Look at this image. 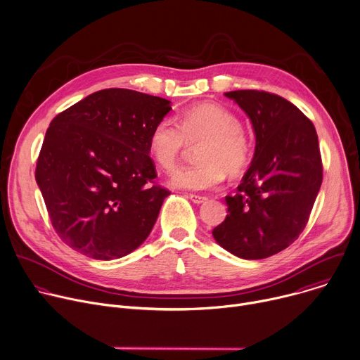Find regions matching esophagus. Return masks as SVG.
<instances>
[{
    "mask_svg": "<svg viewBox=\"0 0 360 360\" xmlns=\"http://www.w3.org/2000/svg\"><path fill=\"white\" fill-rule=\"evenodd\" d=\"M188 198H189V199H191L193 203H202V202H205V200L208 199L207 196L196 195V193H189V195H188Z\"/></svg>",
    "mask_w": 360,
    "mask_h": 360,
    "instance_id": "1",
    "label": "esophagus"
}]
</instances>
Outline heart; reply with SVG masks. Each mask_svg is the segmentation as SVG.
Here are the masks:
<instances>
[{"instance_id": "heart-1", "label": "heart", "mask_w": 360, "mask_h": 360, "mask_svg": "<svg viewBox=\"0 0 360 360\" xmlns=\"http://www.w3.org/2000/svg\"><path fill=\"white\" fill-rule=\"evenodd\" d=\"M179 124L164 118L153 125L149 136L152 158L167 171L178 164L189 143L202 142L198 149L200 164L176 169L169 176L172 186L205 191L218 186L226 172L239 175L248 167L252 143L242 129V121L231 110L200 104L186 110Z\"/></svg>"}]
</instances>
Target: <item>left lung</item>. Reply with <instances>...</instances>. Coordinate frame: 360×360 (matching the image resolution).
Segmentation results:
<instances>
[{
    "instance_id": "obj_1",
    "label": "left lung",
    "mask_w": 360,
    "mask_h": 360,
    "mask_svg": "<svg viewBox=\"0 0 360 360\" xmlns=\"http://www.w3.org/2000/svg\"><path fill=\"white\" fill-rule=\"evenodd\" d=\"M249 117L255 153L228 215L212 235L242 259H264L292 245L304 229L322 185L314 124L288 99L256 89L225 92Z\"/></svg>"
}]
</instances>
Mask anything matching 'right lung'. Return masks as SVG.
I'll return each mask as SVG.
<instances>
[{
    "mask_svg": "<svg viewBox=\"0 0 360 360\" xmlns=\"http://www.w3.org/2000/svg\"><path fill=\"white\" fill-rule=\"evenodd\" d=\"M171 101L132 89H101L49 124L35 179L58 236L98 261L135 250L169 191L155 185L150 131Z\"/></svg>",
    "mask_w": 360,
    "mask_h": 360,
    "instance_id": "obj_1",
    "label": "right lung"
}]
</instances>
